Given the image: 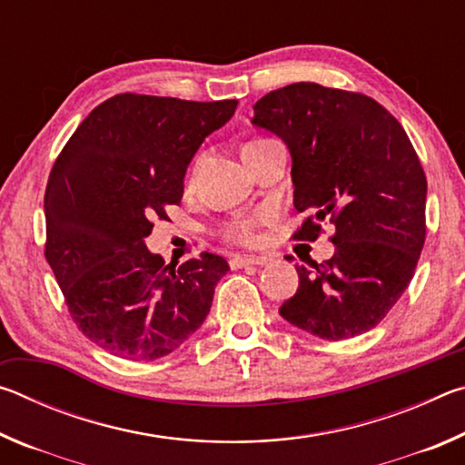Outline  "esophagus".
Returning <instances> with one entry per match:
<instances>
[{
    "mask_svg": "<svg viewBox=\"0 0 465 465\" xmlns=\"http://www.w3.org/2000/svg\"><path fill=\"white\" fill-rule=\"evenodd\" d=\"M266 258L262 256H233L230 264L232 269H243V266H258V264H264Z\"/></svg>",
    "mask_w": 465,
    "mask_h": 465,
    "instance_id": "obj_1",
    "label": "esophagus"
}]
</instances>
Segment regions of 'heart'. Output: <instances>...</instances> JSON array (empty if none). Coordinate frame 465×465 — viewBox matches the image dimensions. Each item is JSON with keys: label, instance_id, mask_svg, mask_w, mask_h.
I'll list each match as a JSON object with an SVG mask.
<instances>
[{"label": "heart", "instance_id": "1", "mask_svg": "<svg viewBox=\"0 0 465 465\" xmlns=\"http://www.w3.org/2000/svg\"><path fill=\"white\" fill-rule=\"evenodd\" d=\"M269 215L266 213H250L232 219L223 227V238L227 242L242 243V246H254L261 240V227L266 223Z\"/></svg>", "mask_w": 465, "mask_h": 465}]
</instances>
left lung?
Returning a JSON list of instances; mask_svg holds the SVG:
<instances>
[{"mask_svg": "<svg viewBox=\"0 0 465 465\" xmlns=\"http://www.w3.org/2000/svg\"><path fill=\"white\" fill-rule=\"evenodd\" d=\"M252 123L291 152L293 203L308 213L293 238L334 225V256L297 266L279 313L326 341L369 332L411 285L427 238V176L406 131L365 94L313 82L269 92Z\"/></svg>", "mask_w": 465, "mask_h": 465, "instance_id": "8db88e82", "label": "left lung"}]
</instances>
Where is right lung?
I'll use <instances>...</instances> for the list:
<instances>
[{
    "label": "right lung",
    "instance_id": "obj_1",
    "mask_svg": "<svg viewBox=\"0 0 465 465\" xmlns=\"http://www.w3.org/2000/svg\"><path fill=\"white\" fill-rule=\"evenodd\" d=\"M235 106L116 94L85 116L54 160L45 258L75 326L110 355H170L207 318L230 264L201 252L166 266L145 238L180 204L193 155Z\"/></svg>",
    "mask_w": 465,
    "mask_h": 465
}]
</instances>
